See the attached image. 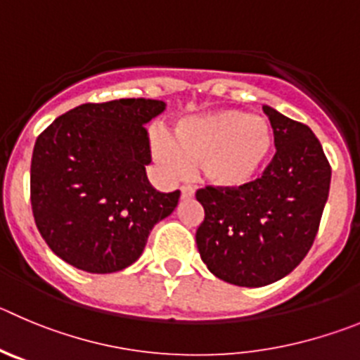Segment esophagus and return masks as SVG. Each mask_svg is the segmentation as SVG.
Here are the masks:
<instances>
[{
    "instance_id": "1",
    "label": "esophagus",
    "mask_w": 360,
    "mask_h": 360,
    "mask_svg": "<svg viewBox=\"0 0 360 360\" xmlns=\"http://www.w3.org/2000/svg\"><path fill=\"white\" fill-rule=\"evenodd\" d=\"M182 200H191L194 196V189L191 186H182Z\"/></svg>"
}]
</instances>
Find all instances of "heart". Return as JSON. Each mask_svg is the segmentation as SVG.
Here are the masks:
<instances>
[{
  "label": "heart",
  "instance_id": "obj_1",
  "mask_svg": "<svg viewBox=\"0 0 360 360\" xmlns=\"http://www.w3.org/2000/svg\"><path fill=\"white\" fill-rule=\"evenodd\" d=\"M153 157L169 174H182L187 164H200L205 182L221 189H240L259 176L275 148L268 120L223 108L186 117L173 139L155 135Z\"/></svg>",
  "mask_w": 360,
  "mask_h": 360
}]
</instances>
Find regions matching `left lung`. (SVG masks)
I'll list each match as a JSON object with an SVG mask.
<instances>
[{
	"label": "left lung",
	"mask_w": 360,
	"mask_h": 360,
	"mask_svg": "<svg viewBox=\"0 0 360 360\" xmlns=\"http://www.w3.org/2000/svg\"><path fill=\"white\" fill-rule=\"evenodd\" d=\"M262 108L276 146L262 176L240 189L196 191L205 210L196 230L200 257L212 275L240 288L268 285L302 262L330 189V164L311 128Z\"/></svg>",
	"instance_id": "left-lung-1"
}]
</instances>
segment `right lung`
<instances>
[{
    "instance_id": "add662e5",
    "label": "right lung",
    "mask_w": 360,
    "mask_h": 360,
    "mask_svg": "<svg viewBox=\"0 0 360 360\" xmlns=\"http://www.w3.org/2000/svg\"><path fill=\"white\" fill-rule=\"evenodd\" d=\"M164 110V101L146 98L84 103L37 137L32 210L42 239L64 262L87 273L121 271L178 205L180 191L160 193L146 176L144 124Z\"/></svg>"
}]
</instances>
